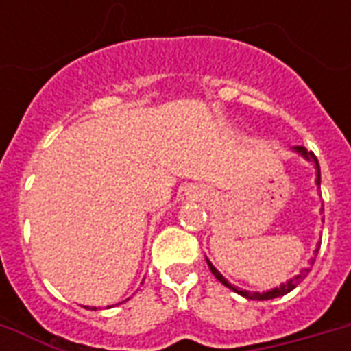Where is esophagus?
<instances>
[{"mask_svg":"<svg viewBox=\"0 0 351 351\" xmlns=\"http://www.w3.org/2000/svg\"><path fill=\"white\" fill-rule=\"evenodd\" d=\"M187 197L197 198V200H202V198L206 197V193L200 191V189H195V187H189V191H187Z\"/></svg>","mask_w":351,"mask_h":351,"instance_id":"1","label":"esophagus"}]
</instances>
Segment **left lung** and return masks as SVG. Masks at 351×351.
Segmentation results:
<instances>
[{"label": "left lung", "mask_w": 351, "mask_h": 351, "mask_svg": "<svg viewBox=\"0 0 351 351\" xmlns=\"http://www.w3.org/2000/svg\"><path fill=\"white\" fill-rule=\"evenodd\" d=\"M293 151L297 154H300V156H302V158H304V160H308L310 164L315 165V169H317L315 184H317V186H319V189H321V167H319V162H317L315 154L311 153V151H308V149H306V147H302V145H295ZM321 211H322V209H321ZM319 247H321V242H317V247H315V251H313V255H315V256H317V253H319ZM315 256H313V258H311V261H310L311 266H313V262H315ZM206 261H208V258H206ZM208 266H209V269H211V273H213L215 277L219 278L220 282L224 284L226 288L233 289L234 293L242 295V297H245V299H250V300H269V299H277V297H282V295L289 293L291 289L297 288V286H299V284L302 282V280H304L306 275L310 273V267H304V269H302V271H300L299 275H295L293 278H289V280L282 282V284H280V286H277V288L267 289V291H262V293H261V291H247V289L237 288V286H233V284H231V282H228V278H226L224 275H222V273H220L219 269H217V267H215L213 264H211V262H209V261H208Z\"/></svg>", "instance_id": "8db88e82"}]
</instances>
